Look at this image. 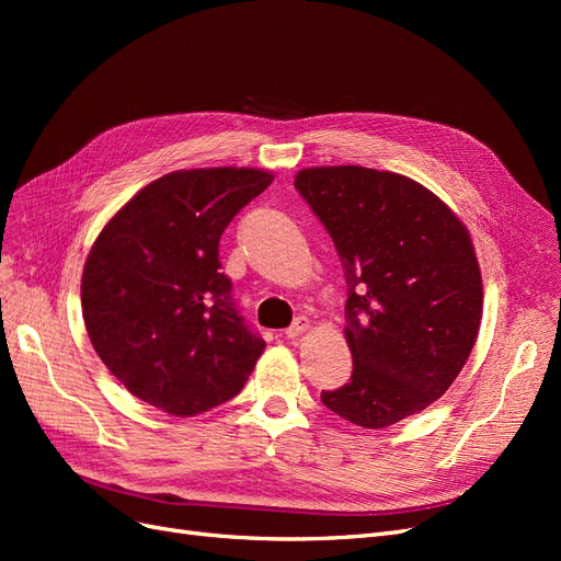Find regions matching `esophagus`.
I'll use <instances>...</instances> for the list:
<instances>
[{
    "label": "esophagus",
    "mask_w": 561,
    "mask_h": 561,
    "mask_svg": "<svg viewBox=\"0 0 561 561\" xmlns=\"http://www.w3.org/2000/svg\"><path fill=\"white\" fill-rule=\"evenodd\" d=\"M307 330H309V318L299 316V318L293 322V325L285 330V336H287V339H297V336H301Z\"/></svg>",
    "instance_id": "34e87169"
}]
</instances>
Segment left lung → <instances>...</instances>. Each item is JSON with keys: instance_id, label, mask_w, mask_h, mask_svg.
Masks as SVG:
<instances>
[{"instance_id": "1", "label": "left lung", "mask_w": 561, "mask_h": 561, "mask_svg": "<svg viewBox=\"0 0 561 561\" xmlns=\"http://www.w3.org/2000/svg\"><path fill=\"white\" fill-rule=\"evenodd\" d=\"M297 192L344 264L351 381L322 404L360 428H386L443 398L482 322V274L466 225L412 178L316 165Z\"/></svg>"}]
</instances>
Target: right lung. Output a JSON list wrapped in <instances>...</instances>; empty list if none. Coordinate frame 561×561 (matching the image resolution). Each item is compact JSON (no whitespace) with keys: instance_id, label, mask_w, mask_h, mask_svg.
Returning <instances> with one entry per match:
<instances>
[{"instance_id":"add662e5","label":"right lung","mask_w":561,"mask_h":561,"mask_svg":"<svg viewBox=\"0 0 561 561\" xmlns=\"http://www.w3.org/2000/svg\"><path fill=\"white\" fill-rule=\"evenodd\" d=\"M274 182L262 168L173 171L98 233L81 311L100 360L128 393L173 416L231 400L264 353L231 301L219 236Z\"/></svg>"}]
</instances>
